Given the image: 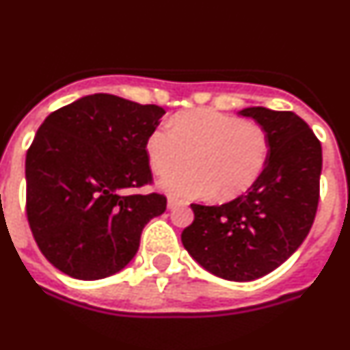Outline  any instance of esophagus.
I'll list each match as a JSON object with an SVG mask.
<instances>
[{
	"instance_id": "esophagus-1",
	"label": "esophagus",
	"mask_w": 350,
	"mask_h": 350,
	"mask_svg": "<svg viewBox=\"0 0 350 350\" xmlns=\"http://www.w3.org/2000/svg\"><path fill=\"white\" fill-rule=\"evenodd\" d=\"M181 205H186V202L179 200V198H174V197H169V198H167V207H169V208L181 207Z\"/></svg>"
}]
</instances>
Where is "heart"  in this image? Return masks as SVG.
<instances>
[{
    "instance_id": "obj_1",
    "label": "heart",
    "mask_w": 350,
    "mask_h": 350,
    "mask_svg": "<svg viewBox=\"0 0 350 350\" xmlns=\"http://www.w3.org/2000/svg\"><path fill=\"white\" fill-rule=\"evenodd\" d=\"M169 127L148 135L145 152L157 176L192 160L194 169L167 176L162 188L176 197L233 200L249 191L266 167L269 138L262 126L212 110L178 113Z\"/></svg>"
}]
</instances>
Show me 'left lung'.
<instances>
[{
  "mask_svg": "<svg viewBox=\"0 0 350 350\" xmlns=\"http://www.w3.org/2000/svg\"><path fill=\"white\" fill-rule=\"evenodd\" d=\"M266 129L269 157L247 195L223 205L191 204L181 233L191 257L230 282H252L282 266L308 237L319 200L321 143L293 112L250 107L240 112Z\"/></svg>",
  "mask_w": 350,
  "mask_h": 350,
  "instance_id": "8db88e82",
  "label": "left lung"
}]
</instances>
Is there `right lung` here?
I'll use <instances>...</instances> for the list:
<instances>
[{
    "mask_svg": "<svg viewBox=\"0 0 350 350\" xmlns=\"http://www.w3.org/2000/svg\"><path fill=\"white\" fill-rule=\"evenodd\" d=\"M165 110L90 94L44 119L25 157V211L42 256L77 280H101L136 256L167 198L152 185L145 143Z\"/></svg>",
    "mask_w": 350,
    "mask_h": 350,
    "instance_id": "add662e5",
    "label": "right lung"
}]
</instances>
